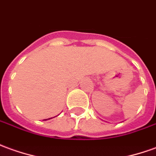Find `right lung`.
Here are the masks:
<instances>
[{"mask_svg": "<svg viewBox=\"0 0 156 156\" xmlns=\"http://www.w3.org/2000/svg\"><path fill=\"white\" fill-rule=\"evenodd\" d=\"M46 120H47V119H46Z\"/></svg>", "mask_w": 156, "mask_h": 156, "instance_id": "right-lung-1", "label": "right lung"}]
</instances>
